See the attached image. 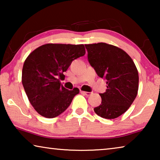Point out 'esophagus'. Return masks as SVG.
Returning <instances> with one entry per match:
<instances>
[{"instance_id": "1", "label": "esophagus", "mask_w": 160, "mask_h": 160, "mask_svg": "<svg viewBox=\"0 0 160 160\" xmlns=\"http://www.w3.org/2000/svg\"><path fill=\"white\" fill-rule=\"evenodd\" d=\"M81 93L85 94L86 96H90L92 94V92H85V91H81Z\"/></svg>"}]
</instances>
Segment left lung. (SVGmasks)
I'll return each instance as SVG.
<instances>
[{
	"label": "left lung",
	"instance_id": "1",
	"mask_svg": "<svg viewBox=\"0 0 160 160\" xmlns=\"http://www.w3.org/2000/svg\"><path fill=\"white\" fill-rule=\"evenodd\" d=\"M88 58L97 75L107 80L99 94L102 103L94 109L102 118H116L125 113L137 96L139 77L132 58L121 48L106 43L85 44Z\"/></svg>",
	"mask_w": 160,
	"mask_h": 160
}]
</instances>
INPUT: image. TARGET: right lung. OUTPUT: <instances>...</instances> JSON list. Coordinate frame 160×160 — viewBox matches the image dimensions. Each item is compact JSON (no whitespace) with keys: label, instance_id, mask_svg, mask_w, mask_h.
Returning <instances> with one entry per match:
<instances>
[{"label":"right lung","instance_id":"obj_1","mask_svg":"<svg viewBox=\"0 0 160 160\" xmlns=\"http://www.w3.org/2000/svg\"><path fill=\"white\" fill-rule=\"evenodd\" d=\"M85 54L83 44H47L34 50L26 58L22 82L27 96L38 113L54 118L66 110L78 88L67 90L59 78L64 76L70 64Z\"/></svg>","mask_w":160,"mask_h":160}]
</instances>
